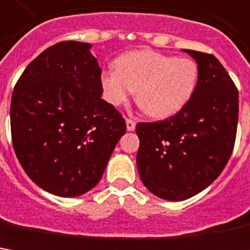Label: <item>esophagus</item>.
<instances>
[{"label":"esophagus","mask_w":250,"mask_h":250,"mask_svg":"<svg viewBox=\"0 0 250 250\" xmlns=\"http://www.w3.org/2000/svg\"><path fill=\"white\" fill-rule=\"evenodd\" d=\"M136 128V122L133 121V120H126V129H128L129 132H132V130H135Z\"/></svg>","instance_id":"1"}]
</instances>
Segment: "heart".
<instances>
[{"label":"heart","instance_id":"heart-1","mask_svg":"<svg viewBox=\"0 0 250 250\" xmlns=\"http://www.w3.org/2000/svg\"><path fill=\"white\" fill-rule=\"evenodd\" d=\"M198 66L191 59L154 51H133L115 60V70H105L100 83L110 104H125L136 92L137 104L157 120L183 110L198 85Z\"/></svg>","mask_w":250,"mask_h":250}]
</instances>
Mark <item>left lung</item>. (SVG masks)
Instances as JSON below:
<instances>
[{
    "mask_svg": "<svg viewBox=\"0 0 250 250\" xmlns=\"http://www.w3.org/2000/svg\"><path fill=\"white\" fill-rule=\"evenodd\" d=\"M198 66V85L183 110L160 122H140L136 162L150 191L184 201L215 182L230 160L238 125V89L222 63L182 49Z\"/></svg>",
    "mask_w": 250,
    "mask_h": 250,
    "instance_id": "1",
    "label": "left lung"
}]
</instances>
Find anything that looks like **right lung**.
Masks as SVG:
<instances>
[{
  "instance_id": "1",
  "label": "right lung",
  "mask_w": 250,
  "mask_h": 250,
  "mask_svg": "<svg viewBox=\"0 0 250 250\" xmlns=\"http://www.w3.org/2000/svg\"><path fill=\"white\" fill-rule=\"evenodd\" d=\"M90 48L64 41L45 49L12 93V142L20 165L38 187L64 198L100 182L126 132L121 114L102 99V68Z\"/></svg>"
}]
</instances>
